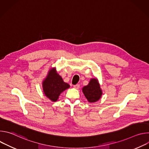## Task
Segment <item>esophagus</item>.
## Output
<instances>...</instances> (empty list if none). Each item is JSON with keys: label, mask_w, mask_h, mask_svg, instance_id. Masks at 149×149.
I'll return each mask as SVG.
<instances>
[{"label": "esophagus", "mask_w": 149, "mask_h": 149, "mask_svg": "<svg viewBox=\"0 0 149 149\" xmlns=\"http://www.w3.org/2000/svg\"><path fill=\"white\" fill-rule=\"evenodd\" d=\"M74 88L78 90L79 88V84H77V85H75V86H74Z\"/></svg>", "instance_id": "34e87169"}]
</instances>
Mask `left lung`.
Masks as SVG:
<instances>
[{
  "label": "left lung",
  "instance_id": "obj_1",
  "mask_svg": "<svg viewBox=\"0 0 149 149\" xmlns=\"http://www.w3.org/2000/svg\"><path fill=\"white\" fill-rule=\"evenodd\" d=\"M82 91L87 101L91 103L98 101L102 94L100 84L96 78H91L87 86L82 88Z\"/></svg>",
  "mask_w": 149,
  "mask_h": 149
}]
</instances>
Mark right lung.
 Here are the masks:
<instances>
[{"mask_svg": "<svg viewBox=\"0 0 149 149\" xmlns=\"http://www.w3.org/2000/svg\"><path fill=\"white\" fill-rule=\"evenodd\" d=\"M70 87V85L63 81L55 68L49 69L47 77L42 81L44 94L53 102L56 101L60 94Z\"/></svg>", "mask_w": 149, "mask_h": 149, "instance_id": "right-lung-1", "label": "right lung"}]
</instances>
